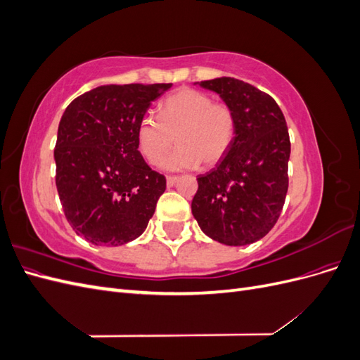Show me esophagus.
<instances>
[{"instance_id": "obj_1", "label": "esophagus", "mask_w": 360, "mask_h": 360, "mask_svg": "<svg viewBox=\"0 0 360 360\" xmlns=\"http://www.w3.org/2000/svg\"><path fill=\"white\" fill-rule=\"evenodd\" d=\"M177 180H179V177H176V176H168L167 177V184L171 188V186H174V184L177 183Z\"/></svg>"}]
</instances>
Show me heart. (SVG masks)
Returning a JSON list of instances; mask_svg holds the SVG:
<instances>
[{"mask_svg":"<svg viewBox=\"0 0 360 360\" xmlns=\"http://www.w3.org/2000/svg\"><path fill=\"white\" fill-rule=\"evenodd\" d=\"M160 115L147 114L138 124V148L147 162L156 163L172 146L177 148L159 162L165 171L212 167L230 150L236 135V118L224 103L202 91L181 89L163 101Z\"/></svg>","mask_w":360,"mask_h":360,"instance_id":"obj_1","label":"heart"}]
</instances>
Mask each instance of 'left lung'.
I'll return each instance as SVG.
<instances>
[{
	"instance_id": "left-lung-1",
	"label": "left lung",
	"mask_w": 360,
	"mask_h": 360,
	"mask_svg": "<svg viewBox=\"0 0 360 360\" xmlns=\"http://www.w3.org/2000/svg\"><path fill=\"white\" fill-rule=\"evenodd\" d=\"M219 94L236 118L225 158L198 176L192 214L204 234L228 246L263 238L281 214L288 191L290 136L274 97L234 78L195 82Z\"/></svg>"
}]
</instances>
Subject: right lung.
<instances>
[{
	"instance_id": "right-lung-1",
	"label": "right lung",
	"mask_w": 360,
	"mask_h": 360,
	"mask_svg": "<svg viewBox=\"0 0 360 360\" xmlns=\"http://www.w3.org/2000/svg\"><path fill=\"white\" fill-rule=\"evenodd\" d=\"M171 85L97 86L76 97L60 120L57 191L66 219L91 245L132 242L155 214L167 180L141 156L136 130Z\"/></svg>"
}]
</instances>
